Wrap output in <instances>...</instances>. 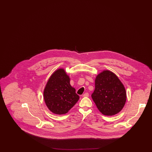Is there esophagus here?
Listing matches in <instances>:
<instances>
[{
	"label": "esophagus",
	"instance_id": "obj_1",
	"mask_svg": "<svg viewBox=\"0 0 152 152\" xmlns=\"http://www.w3.org/2000/svg\"><path fill=\"white\" fill-rule=\"evenodd\" d=\"M89 96V94L88 93H85L83 95V97H88Z\"/></svg>",
	"mask_w": 152,
	"mask_h": 152
}]
</instances>
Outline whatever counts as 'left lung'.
<instances>
[{"instance_id": "obj_1", "label": "left lung", "mask_w": 152, "mask_h": 152, "mask_svg": "<svg viewBox=\"0 0 152 152\" xmlns=\"http://www.w3.org/2000/svg\"><path fill=\"white\" fill-rule=\"evenodd\" d=\"M92 98L102 114L113 116L120 112L124 107L126 94L118 77L114 73L106 70L96 76Z\"/></svg>"}]
</instances>
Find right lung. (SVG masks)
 I'll return each instance as SVG.
<instances>
[{"instance_id":"obj_1","label":"right lung","mask_w":152,"mask_h":152,"mask_svg":"<svg viewBox=\"0 0 152 152\" xmlns=\"http://www.w3.org/2000/svg\"><path fill=\"white\" fill-rule=\"evenodd\" d=\"M48 108L56 115L66 113L79 99L76 90L70 84V78L63 68L52 73L43 92Z\"/></svg>"}]
</instances>
